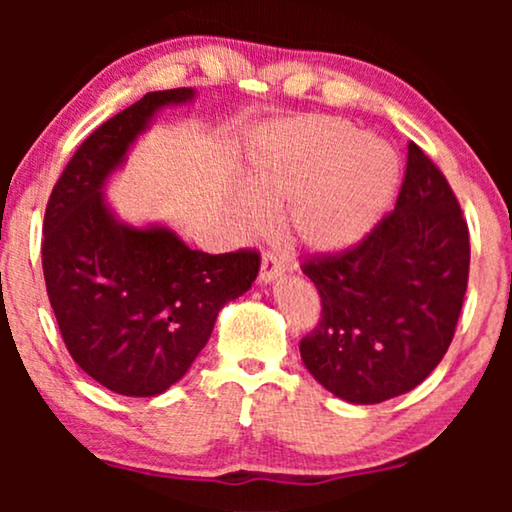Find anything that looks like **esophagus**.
I'll return each mask as SVG.
<instances>
[{
  "label": "esophagus",
  "instance_id": "esophagus-1",
  "mask_svg": "<svg viewBox=\"0 0 512 512\" xmlns=\"http://www.w3.org/2000/svg\"><path fill=\"white\" fill-rule=\"evenodd\" d=\"M282 275H284V263L279 261L275 254H265L263 261H261V272H258V279H261V284L277 282V279Z\"/></svg>",
  "mask_w": 512,
  "mask_h": 512
}]
</instances>
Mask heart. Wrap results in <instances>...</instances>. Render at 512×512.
<instances>
[{
  "mask_svg": "<svg viewBox=\"0 0 512 512\" xmlns=\"http://www.w3.org/2000/svg\"><path fill=\"white\" fill-rule=\"evenodd\" d=\"M398 158L384 139L333 116L286 118L265 132L244 174L235 212L244 228L268 226L282 209L291 242L342 254L366 240L394 200Z\"/></svg>",
  "mask_w": 512,
  "mask_h": 512,
  "instance_id": "heart-1",
  "label": "heart"
}]
</instances>
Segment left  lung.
I'll list each match as a JSON object with an SVG mask.
<instances>
[{
	"label": "left lung",
	"mask_w": 512,
	"mask_h": 512,
	"mask_svg": "<svg viewBox=\"0 0 512 512\" xmlns=\"http://www.w3.org/2000/svg\"><path fill=\"white\" fill-rule=\"evenodd\" d=\"M471 244L443 172L415 142L394 212L359 247L303 265L321 296L305 368L347 403L408 394L443 359L464 305Z\"/></svg>",
	"instance_id": "left-lung-1"
}]
</instances>
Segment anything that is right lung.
<instances>
[{"label": "right lung", "mask_w": 512, "mask_h": 512, "mask_svg": "<svg viewBox=\"0 0 512 512\" xmlns=\"http://www.w3.org/2000/svg\"><path fill=\"white\" fill-rule=\"evenodd\" d=\"M193 100V88L156 90L102 123L46 207L41 261L62 340L83 373L121 396H158L179 382L221 307L261 268L256 251L205 254L170 226H132L109 205L111 177L158 111Z\"/></svg>", "instance_id": "add662e5"}]
</instances>
